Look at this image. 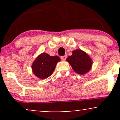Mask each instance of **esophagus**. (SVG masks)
<instances>
[{"label":"esophagus","mask_w":120,"mask_h":120,"mask_svg":"<svg viewBox=\"0 0 120 120\" xmlns=\"http://www.w3.org/2000/svg\"><path fill=\"white\" fill-rule=\"evenodd\" d=\"M66 59H67V56H63L61 57V59L62 60H63V61H65L66 60Z\"/></svg>","instance_id":"obj_1"}]
</instances>
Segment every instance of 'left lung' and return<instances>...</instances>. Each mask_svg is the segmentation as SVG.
<instances>
[{
	"mask_svg": "<svg viewBox=\"0 0 120 120\" xmlns=\"http://www.w3.org/2000/svg\"><path fill=\"white\" fill-rule=\"evenodd\" d=\"M73 71L80 75L87 73L92 68L93 61L90 56L83 51L77 49L72 51V55L67 59Z\"/></svg>",
	"mask_w": 120,
	"mask_h": 120,
	"instance_id": "8db88e82",
	"label": "left lung"
}]
</instances>
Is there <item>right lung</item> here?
<instances>
[{
  "label": "right lung",
  "instance_id": "add662e5",
  "mask_svg": "<svg viewBox=\"0 0 120 120\" xmlns=\"http://www.w3.org/2000/svg\"><path fill=\"white\" fill-rule=\"evenodd\" d=\"M59 61H60L59 56H52L43 52L37 56L33 63L31 65L32 71L38 78L45 79L52 75Z\"/></svg>",
  "mask_w": 120,
  "mask_h": 120
}]
</instances>
